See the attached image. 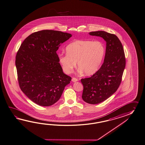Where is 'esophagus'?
<instances>
[{"label":"esophagus","mask_w":145,"mask_h":145,"mask_svg":"<svg viewBox=\"0 0 145 145\" xmlns=\"http://www.w3.org/2000/svg\"><path fill=\"white\" fill-rule=\"evenodd\" d=\"M78 80V79H77L76 78H72V82H76V81H77Z\"/></svg>","instance_id":"obj_1"}]
</instances>
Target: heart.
Instances as JSON below:
<instances>
[{
	"instance_id": "obj_1",
	"label": "heart",
	"mask_w": 145,
	"mask_h": 145,
	"mask_svg": "<svg viewBox=\"0 0 145 145\" xmlns=\"http://www.w3.org/2000/svg\"><path fill=\"white\" fill-rule=\"evenodd\" d=\"M66 54L59 55V61L63 71L69 73L76 66L84 74H92L100 66L105 53L103 44L99 40H78L66 47Z\"/></svg>"
}]
</instances>
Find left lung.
I'll return each instance as SVG.
<instances>
[{
    "label": "left lung",
    "instance_id": "left-lung-1",
    "mask_svg": "<svg viewBox=\"0 0 145 145\" xmlns=\"http://www.w3.org/2000/svg\"><path fill=\"white\" fill-rule=\"evenodd\" d=\"M89 34L102 37L106 42L103 64L91 77L81 79L84 86L83 100L96 105L106 100L118 90L121 83L126 59L123 45L116 35L103 31Z\"/></svg>",
    "mask_w": 145,
    "mask_h": 145
}]
</instances>
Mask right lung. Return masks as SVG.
<instances>
[{"instance_id":"right-lung-1","label":"right lung","mask_w":145,"mask_h":145,"mask_svg":"<svg viewBox=\"0 0 145 145\" xmlns=\"http://www.w3.org/2000/svg\"><path fill=\"white\" fill-rule=\"evenodd\" d=\"M58 31H40L28 36L21 44L16 57L21 90L31 100L43 106L60 99L71 78L65 74L56 51L71 37Z\"/></svg>"}]
</instances>
